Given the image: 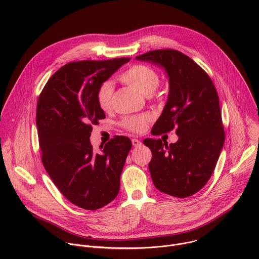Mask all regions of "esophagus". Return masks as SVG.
Listing matches in <instances>:
<instances>
[{"mask_svg":"<svg viewBox=\"0 0 259 259\" xmlns=\"http://www.w3.org/2000/svg\"><path fill=\"white\" fill-rule=\"evenodd\" d=\"M132 144H133L134 146H136V147H137V146H140L142 143H141V141H139L138 139L133 138V139H132Z\"/></svg>","mask_w":259,"mask_h":259,"instance_id":"esophagus-1","label":"esophagus"}]
</instances>
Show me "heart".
<instances>
[{"instance_id":"1","label":"heart","mask_w":259,"mask_h":259,"mask_svg":"<svg viewBox=\"0 0 259 259\" xmlns=\"http://www.w3.org/2000/svg\"><path fill=\"white\" fill-rule=\"evenodd\" d=\"M120 80L146 96L152 95L160 85V77L157 71L143 64L131 66L122 73ZM113 94L114 85L110 82H105L99 86L96 98L99 106L103 110H107L112 107ZM149 121V116L132 117L125 120V126L131 131L140 133L146 129Z\"/></svg>"}]
</instances>
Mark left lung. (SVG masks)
Returning <instances> with one entry per match:
<instances>
[{"label":"left lung","mask_w":259,"mask_h":259,"mask_svg":"<svg viewBox=\"0 0 259 259\" xmlns=\"http://www.w3.org/2000/svg\"><path fill=\"white\" fill-rule=\"evenodd\" d=\"M136 59L163 68L169 80L167 102L153 127L154 135L175 127L179 137L170 144L143 140L153 154L149 164L153 182L164 194L190 197L211 177L225 143L216 89L207 73L179 51L155 50Z\"/></svg>","instance_id":"8db88e82"}]
</instances>
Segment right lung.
<instances>
[{"instance_id":"obj_1","label":"right lung","mask_w":259,"mask_h":259,"mask_svg":"<svg viewBox=\"0 0 259 259\" xmlns=\"http://www.w3.org/2000/svg\"><path fill=\"white\" fill-rule=\"evenodd\" d=\"M129 60L67 63L48 80L36 105L43 165L61 194L86 210L102 208L120 191L131 140L116 136L96 153L90 135L105 118L96 98L99 86Z\"/></svg>"}]
</instances>
